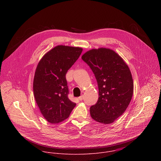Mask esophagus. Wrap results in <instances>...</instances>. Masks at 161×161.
I'll return each instance as SVG.
<instances>
[{"instance_id":"1","label":"esophagus","mask_w":161,"mask_h":161,"mask_svg":"<svg viewBox=\"0 0 161 161\" xmlns=\"http://www.w3.org/2000/svg\"><path fill=\"white\" fill-rule=\"evenodd\" d=\"M83 98H84V96L83 95H81V96H80L79 97H78V99L79 100H83Z\"/></svg>"}]
</instances>
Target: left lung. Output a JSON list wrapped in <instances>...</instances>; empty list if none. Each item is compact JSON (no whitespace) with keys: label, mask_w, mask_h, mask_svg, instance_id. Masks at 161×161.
I'll return each instance as SVG.
<instances>
[{"label":"left lung","mask_w":161,"mask_h":161,"mask_svg":"<svg viewBox=\"0 0 161 161\" xmlns=\"http://www.w3.org/2000/svg\"><path fill=\"white\" fill-rule=\"evenodd\" d=\"M92 69L98 87V100L90 108L95 121L110 124L128 107L133 94V80L123 58L109 48L92 49L82 56Z\"/></svg>","instance_id":"1"}]
</instances>
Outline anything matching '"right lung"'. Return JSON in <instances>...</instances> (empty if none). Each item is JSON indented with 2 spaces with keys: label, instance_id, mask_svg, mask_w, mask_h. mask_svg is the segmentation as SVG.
Masks as SVG:
<instances>
[{
  "label": "right lung",
  "instance_id": "obj_1",
  "mask_svg": "<svg viewBox=\"0 0 161 161\" xmlns=\"http://www.w3.org/2000/svg\"><path fill=\"white\" fill-rule=\"evenodd\" d=\"M82 51V47L58 45L47 52L37 65L33 84L34 96L42 114L50 123L63 121L75 107L68 97L66 74Z\"/></svg>",
  "mask_w": 161,
  "mask_h": 161
}]
</instances>
